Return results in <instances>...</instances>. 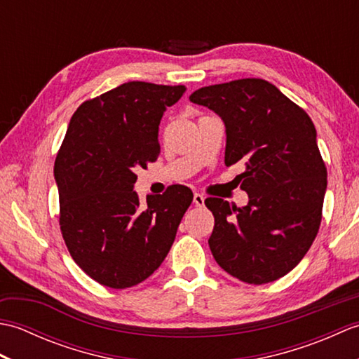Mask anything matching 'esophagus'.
Instances as JSON below:
<instances>
[{"instance_id": "obj_1", "label": "esophagus", "mask_w": 359, "mask_h": 359, "mask_svg": "<svg viewBox=\"0 0 359 359\" xmlns=\"http://www.w3.org/2000/svg\"><path fill=\"white\" fill-rule=\"evenodd\" d=\"M193 202H194L196 207H203V205H205V197L202 194H199V193H194Z\"/></svg>"}]
</instances>
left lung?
Segmentation results:
<instances>
[{
	"label": "left lung",
	"instance_id": "8db88e82",
	"mask_svg": "<svg viewBox=\"0 0 359 359\" xmlns=\"http://www.w3.org/2000/svg\"><path fill=\"white\" fill-rule=\"evenodd\" d=\"M189 100L219 114L226 128L225 165L239 174L247 207L210 197V250L222 269L247 284L285 276L306 256L323 219L327 168L309 114L262 79L194 90Z\"/></svg>",
	"mask_w": 359,
	"mask_h": 359
}]
</instances>
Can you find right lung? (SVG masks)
Segmentation results:
<instances>
[{
  "label": "right lung",
  "mask_w": 359,
  "mask_h": 359,
  "mask_svg": "<svg viewBox=\"0 0 359 359\" xmlns=\"http://www.w3.org/2000/svg\"><path fill=\"white\" fill-rule=\"evenodd\" d=\"M185 86L128 81L83 102L57 152L53 175L60 230L89 278L128 288L149 278L170 251L193 202L191 189L168 187L140 205L135 168L160 154L158 125Z\"/></svg>",
  "instance_id": "right-lung-1"
}]
</instances>
